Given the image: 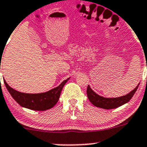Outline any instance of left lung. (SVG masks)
Listing matches in <instances>:
<instances>
[{
	"instance_id": "left-lung-1",
	"label": "left lung",
	"mask_w": 147,
	"mask_h": 147,
	"mask_svg": "<svg viewBox=\"0 0 147 147\" xmlns=\"http://www.w3.org/2000/svg\"><path fill=\"white\" fill-rule=\"evenodd\" d=\"M138 86H139V84H138L137 87L134 90H132L131 92L129 93L127 95L122 96V97H117V98H105V97H102L101 96L96 94L90 88L89 85L87 86V94L89 100L94 106L106 109H115V108L119 107L124 105V104L129 101L134 94V93L137 91Z\"/></svg>"
}]
</instances>
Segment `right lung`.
I'll use <instances>...</instances> for the list:
<instances>
[{
	"label": "right lung",
	"instance_id": "add662e5",
	"mask_svg": "<svg viewBox=\"0 0 147 147\" xmlns=\"http://www.w3.org/2000/svg\"><path fill=\"white\" fill-rule=\"evenodd\" d=\"M67 80L63 81L58 87L52 89L50 91L40 94H27L18 92L10 87L5 80L4 83L7 90L11 94L12 97L19 105L23 107L37 111H45L53 107L58 102L62 90L67 82Z\"/></svg>",
	"mask_w": 147,
	"mask_h": 147
}]
</instances>
